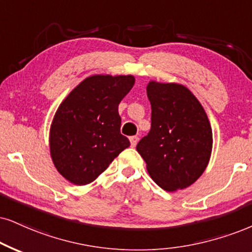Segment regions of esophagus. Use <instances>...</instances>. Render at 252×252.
Wrapping results in <instances>:
<instances>
[{
	"label": "esophagus",
	"mask_w": 252,
	"mask_h": 252,
	"mask_svg": "<svg viewBox=\"0 0 252 252\" xmlns=\"http://www.w3.org/2000/svg\"><path fill=\"white\" fill-rule=\"evenodd\" d=\"M138 140H139V138L138 136H131V138H129V141H131V146L132 147H135L136 146V144H138Z\"/></svg>",
	"instance_id": "34e87169"
}]
</instances>
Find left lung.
<instances>
[{
	"instance_id": "obj_1",
	"label": "left lung",
	"mask_w": 252,
	"mask_h": 252,
	"mask_svg": "<svg viewBox=\"0 0 252 252\" xmlns=\"http://www.w3.org/2000/svg\"><path fill=\"white\" fill-rule=\"evenodd\" d=\"M151 131L136 145L153 181L167 191L185 189L206 170L213 131L201 102L186 86L151 80Z\"/></svg>"
}]
</instances>
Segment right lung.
<instances>
[{
	"label": "right lung",
	"mask_w": 252,
	"mask_h": 252,
	"mask_svg": "<svg viewBox=\"0 0 252 252\" xmlns=\"http://www.w3.org/2000/svg\"><path fill=\"white\" fill-rule=\"evenodd\" d=\"M134 82L131 74H94L62 101L51 123L49 145L56 169L67 181L77 186L93 182L131 145L120 133L118 106Z\"/></svg>",
	"instance_id": "obj_1"
}]
</instances>
